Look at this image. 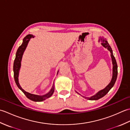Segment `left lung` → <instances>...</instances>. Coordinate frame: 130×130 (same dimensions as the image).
<instances>
[{"mask_svg": "<svg viewBox=\"0 0 130 130\" xmlns=\"http://www.w3.org/2000/svg\"><path fill=\"white\" fill-rule=\"evenodd\" d=\"M101 41L102 42L101 45L103 46L104 48H107V50L108 51H110L111 52V59H112V65H113V70H112V78L111 82H110L107 85L106 88H104L103 89H102L101 90H99V92L96 93L95 95H94L93 96H91L90 97H86V96H82L80 94H79L78 92H77L75 90L76 93H77L78 94L82 95L83 97H84L85 99H87L88 100H90V101H94V100H98V99H100L106 94L109 92L110 89L113 87V85L115 83L117 79V73H118V71H117V62H116V60L115 59V57L113 56V51L112 50L111 47V46H109V45L108 43L107 39L103 37H100L99 39V42Z\"/></svg>", "mask_w": 130, "mask_h": 130, "instance_id": "left-lung-1", "label": "left lung"}]
</instances>
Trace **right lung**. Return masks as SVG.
Wrapping results in <instances>:
<instances>
[{
    "instance_id": "add662e5",
    "label": "right lung",
    "mask_w": 130,
    "mask_h": 130,
    "mask_svg": "<svg viewBox=\"0 0 130 130\" xmlns=\"http://www.w3.org/2000/svg\"><path fill=\"white\" fill-rule=\"evenodd\" d=\"M34 37H35V36L31 34L27 35L23 40V42L22 43V45L19 46V48H18L17 51L16 52L15 58L14 61V64H13L14 78V80L15 82V83L17 85V87L19 88V89L22 91L23 93L26 95V96L27 98L29 99L30 100L33 101L34 102H42V101H45V99L50 98V96H51L52 94H53L55 90L54 84H53V85H52V88L51 89V90H50V92L48 93L43 95H38L34 94H31V93L26 92V91L23 90L21 87L20 84L19 83V80H18L19 73L21 67V61H22V59L23 53L24 51H25V50L27 47V45H28V43L29 42V41H30V40H31V38H34ZM58 73H59V71H57V74Z\"/></svg>"
}]
</instances>
